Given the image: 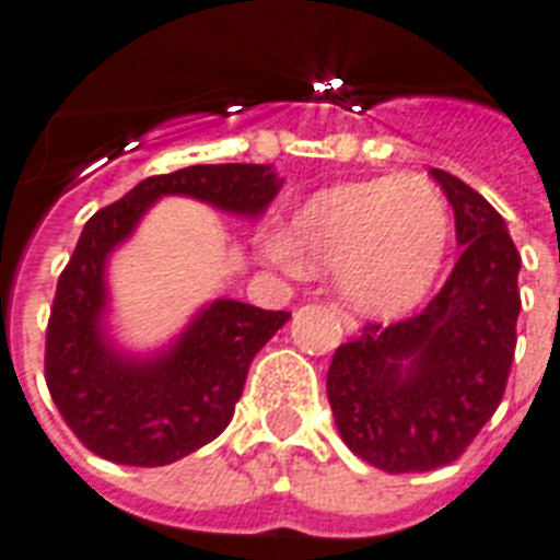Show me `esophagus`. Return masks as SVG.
Listing matches in <instances>:
<instances>
[{
    "mask_svg": "<svg viewBox=\"0 0 560 560\" xmlns=\"http://www.w3.org/2000/svg\"><path fill=\"white\" fill-rule=\"evenodd\" d=\"M328 311H330V314H334V316H339L341 328L348 330V334H355V330H359V323H355V319H353V316L348 314V311H341L339 305H336V303H330V305H328Z\"/></svg>",
    "mask_w": 560,
    "mask_h": 560,
    "instance_id": "1",
    "label": "esophagus"
}]
</instances>
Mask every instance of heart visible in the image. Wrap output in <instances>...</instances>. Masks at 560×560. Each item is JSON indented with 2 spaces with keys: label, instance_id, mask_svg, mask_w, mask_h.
I'll use <instances>...</instances> for the list:
<instances>
[{
  "label": "heart",
  "instance_id": "heart-1",
  "mask_svg": "<svg viewBox=\"0 0 560 560\" xmlns=\"http://www.w3.org/2000/svg\"><path fill=\"white\" fill-rule=\"evenodd\" d=\"M452 219L443 192L400 173L316 190L266 249L277 264L339 269V289L364 314L398 316L429 294L446 260Z\"/></svg>",
  "mask_w": 560,
  "mask_h": 560
}]
</instances>
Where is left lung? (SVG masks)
<instances>
[{"mask_svg":"<svg viewBox=\"0 0 560 560\" xmlns=\"http://www.w3.org/2000/svg\"><path fill=\"white\" fill-rule=\"evenodd\" d=\"M432 176L463 246L446 285L404 323L364 325L328 370L341 440L387 474L454 463L497 412L516 350L522 257L508 224L463 179Z\"/></svg>","mask_w":560,"mask_h":560,"instance_id":"1","label":"left lung"}]
</instances>
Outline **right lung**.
I'll use <instances>...</instances> for the list:
<instances>
[{"instance_id":"1","label":"right lung","mask_w":560,"mask_h":560,"mask_svg":"<svg viewBox=\"0 0 560 560\" xmlns=\"http://www.w3.org/2000/svg\"><path fill=\"white\" fill-rule=\"evenodd\" d=\"M280 187L283 179L271 165H192L140 182L86 221L58 280L44 375L58 412L89 452L153 468L219 438L244 393L252 359L291 316L212 300L165 348L131 353L108 334L112 252L165 196H187L255 221Z\"/></svg>"}]
</instances>
